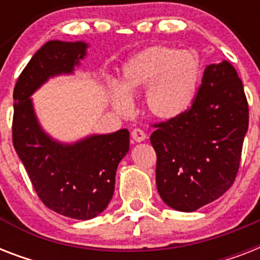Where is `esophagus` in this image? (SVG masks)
<instances>
[{"mask_svg": "<svg viewBox=\"0 0 260 260\" xmlns=\"http://www.w3.org/2000/svg\"><path fill=\"white\" fill-rule=\"evenodd\" d=\"M131 138L134 139L136 143H140L143 142V140H146L147 135L144 134V131L140 129V128H135V129H132V132H131Z\"/></svg>", "mask_w": 260, "mask_h": 260, "instance_id": "1", "label": "esophagus"}]
</instances>
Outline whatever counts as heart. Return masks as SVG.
<instances>
[{
  "label": "heart",
  "instance_id": "heart-1",
  "mask_svg": "<svg viewBox=\"0 0 260 260\" xmlns=\"http://www.w3.org/2000/svg\"><path fill=\"white\" fill-rule=\"evenodd\" d=\"M201 75L194 52L175 47H147L131 56L121 69L120 89L112 90V101L120 112L131 109V98L144 91V106L152 117L171 120L189 109Z\"/></svg>",
  "mask_w": 260,
  "mask_h": 260
}]
</instances>
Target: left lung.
I'll return each mask as SVG.
<instances>
[{"mask_svg":"<svg viewBox=\"0 0 260 260\" xmlns=\"http://www.w3.org/2000/svg\"><path fill=\"white\" fill-rule=\"evenodd\" d=\"M154 126L163 201L193 212L221 197L238 175L248 129V102L235 67L226 60L206 66L189 109Z\"/></svg>","mask_w":260,"mask_h":260,"instance_id":"8db88e82","label":"left lung"}]
</instances>
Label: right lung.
<instances>
[{"label": "right lung", "mask_w": 260, "mask_h": 260, "mask_svg": "<svg viewBox=\"0 0 260 260\" xmlns=\"http://www.w3.org/2000/svg\"><path fill=\"white\" fill-rule=\"evenodd\" d=\"M86 47L82 42L46 43L22 70L13 91V146L35 191L47 208L77 220L95 217L110 202L118 163L129 150V132L120 129L62 144L40 128L29 97L50 77L73 73Z\"/></svg>", "instance_id": "right-lung-1"}]
</instances>
